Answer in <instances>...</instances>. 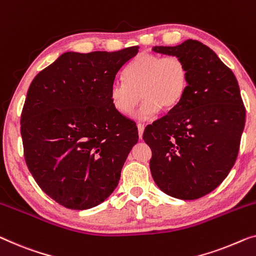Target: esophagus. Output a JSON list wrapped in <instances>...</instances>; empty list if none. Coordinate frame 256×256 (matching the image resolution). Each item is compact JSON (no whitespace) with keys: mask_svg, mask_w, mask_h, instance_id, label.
<instances>
[{"mask_svg":"<svg viewBox=\"0 0 256 256\" xmlns=\"http://www.w3.org/2000/svg\"><path fill=\"white\" fill-rule=\"evenodd\" d=\"M137 130H138V137H140V140H142L143 132H144V124H137Z\"/></svg>","mask_w":256,"mask_h":256,"instance_id":"34e87169","label":"esophagus"}]
</instances>
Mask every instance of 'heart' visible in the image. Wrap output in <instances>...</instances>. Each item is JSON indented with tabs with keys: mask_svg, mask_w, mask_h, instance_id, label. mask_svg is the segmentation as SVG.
I'll list each match as a JSON object with an SVG mask.
<instances>
[{
	"mask_svg": "<svg viewBox=\"0 0 256 256\" xmlns=\"http://www.w3.org/2000/svg\"><path fill=\"white\" fill-rule=\"evenodd\" d=\"M124 80H114L110 88V98L118 112L134 114L140 121L154 119L160 110H171L182 99L188 85V69L178 56L140 53L124 70Z\"/></svg>",
	"mask_w": 256,
	"mask_h": 256,
	"instance_id": "obj_1",
	"label": "heart"
}]
</instances>
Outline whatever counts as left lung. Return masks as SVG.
<instances>
[{
	"label": "left lung",
	"instance_id": "8db88e82",
	"mask_svg": "<svg viewBox=\"0 0 256 256\" xmlns=\"http://www.w3.org/2000/svg\"><path fill=\"white\" fill-rule=\"evenodd\" d=\"M152 50L180 58L188 85L179 104L144 130L152 150L150 171L165 194L200 198L223 182L238 156L246 118L239 85L231 69L198 40Z\"/></svg>",
	"mask_w": 256,
	"mask_h": 256
}]
</instances>
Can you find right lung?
<instances>
[{"label": "right lung", "mask_w": 256, "mask_h": 256, "mask_svg": "<svg viewBox=\"0 0 256 256\" xmlns=\"http://www.w3.org/2000/svg\"><path fill=\"white\" fill-rule=\"evenodd\" d=\"M138 52H66L30 85L20 118L24 157L39 187L68 209L100 204L116 190L138 132L110 88Z\"/></svg>", "instance_id": "right-lung-1"}]
</instances>
